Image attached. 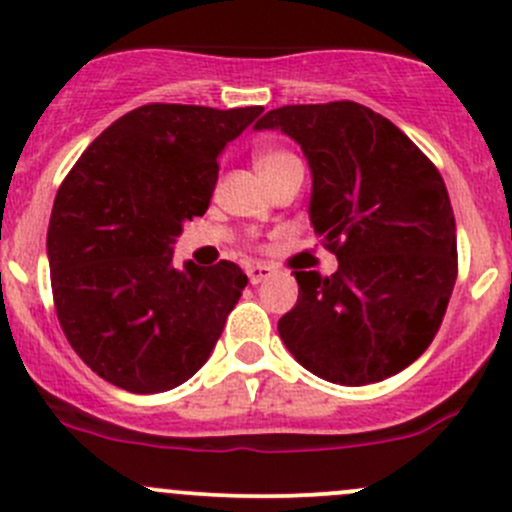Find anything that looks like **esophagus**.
I'll return each mask as SVG.
<instances>
[{
	"label": "esophagus",
	"mask_w": 512,
	"mask_h": 512,
	"mask_svg": "<svg viewBox=\"0 0 512 512\" xmlns=\"http://www.w3.org/2000/svg\"><path fill=\"white\" fill-rule=\"evenodd\" d=\"M270 275H272V267H267V265H250V267H247V277H250L252 285H260V282L267 280Z\"/></svg>",
	"instance_id": "1"
}]
</instances>
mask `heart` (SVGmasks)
I'll return each mask as SVG.
<instances>
[{
  "instance_id": "obj_1",
  "label": "heart",
  "mask_w": 512,
  "mask_h": 512,
  "mask_svg": "<svg viewBox=\"0 0 512 512\" xmlns=\"http://www.w3.org/2000/svg\"><path fill=\"white\" fill-rule=\"evenodd\" d=\"M292 160H297V158H294L292 153L282 151V148H262V151L255 153L252 163H255V170L260 173V178H265L267 173H272V170L292 163Z\"/></svg>"
}]
</instances>
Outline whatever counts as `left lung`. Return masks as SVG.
I'll return each mask as SVG.
<instances>
[{
  "label": "left lung",
  "mask_w": 512,
  "mask_h": 512,
  "mask_svg": "<svg viewBox=\"0 0 512 512\" xmlns=\"http://www.w3.org/2000/svg\"><path fill=\"white\" fill-rule=\"evenodd\" d=\"M255 128L299 143L312 170L309 220L339 260L332 277L294 272L297 304L277 322L289 354L332 384L399 374L433 342L456 285L441 173L389 118L354 101L282 106Z\"/></svg>",
  "instance_id": "left-lung-1"
}]
</instances>
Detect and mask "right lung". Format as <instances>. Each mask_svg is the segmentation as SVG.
<instances>
[{
	"mask_svg": "<svg viewBox=\"0 0 512 512\" xmlns=\"http://www.w3.org/2000/svg\"><path fill=\"white\" fill-rule=\"evenodd\" d=\"M262 111L133 108L61 183L46 232L56 314L108 384L160 394L208 361L247 275L227 260L178 270L173 245L185 220L208 210L223 148Z\"/></svg>",
	"mask_w": 512,
	"mask_h": 512,
	"instance_id": "1",
	"label": "right lung"
}]
</instances>
